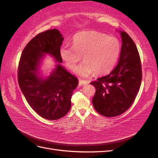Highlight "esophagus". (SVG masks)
I'll list each match as a JSON object with an SVG mask.
<instances>
[{
	"label": "esophagus",
	"mask_w": 158,
	"mask_h": 158,
	"mask_svg": "<svg viewBox=\"0 0 158 158\" xmlns=\"http://www.w3.org/2000/svg\"><path fill=\"white\" fill-rule=\"evenodd\" d=\"M89 82H88V81H86V80H81V79L79 80V84L80 85H86Z\"/></svg>",
	"instance_id": "34e87169"
}]
</instances>
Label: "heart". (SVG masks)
<instances>
[{"mask_svg":"<svg viewBox=\"0 0 158 158\" xmlns=\"http://www.w3.org/2000/svg\"><path fill=\"white\" fill-rule=\"evenodd\" d=\"M73 45L61 47L60 55L73 71L83 56L85 61L76 69V73L82 76H88L94 72L98 75L109 73L115 66L121 50L117 38L96 31L77 33L73 37Z\"/></svg>","mask_w":158,"mask_h":158,"instance_id":"b5f03b06","label":"heart"}]
</instances>
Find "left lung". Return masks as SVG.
<instances>
[{"instance_id": "1", "label": "left lung", "mask_w": 158, "mask_h": 158, "mask_svg": "<svg viewBox=\"0 0 158 158\" xmlns=\"http://www.w3.org/2000/svg\"><path fill=\"white\" fill-rule=\"evenodd\" d=\"M123 44L118 64L107 76L90 82L96 91L92 99L95 109L107 117L118 116L130 107L140 89L142 64L132 38L121 31Z\"/></svg>"}]
</instances>
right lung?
<instances>
[{
  "label": "right lung",
  "mask_w": 158,
  "mask_h": 158,
  "mask_svg": "<svg viewBox=\"0 0 158 158\" xmlns=\"http://www.w3.org/2000/svg\"><path fill=\"white\" fill-rule=\"evenodd\" d=\"M63 35L56 29L38 33L23 49L19 61L18 81L27 103L34 111L48 120H57L71 108V96L78 79L57 64L45 80L38 76V66L44 53L53 56L62 63L60 55Z\"/></svg>",
  "instance_id": "1"
}]
</instances>
